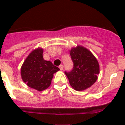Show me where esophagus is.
Here are the masks:
<instances>
[{"mask_svg":"<svg viewBox=\"0 0 125 125\" xmlns=\"http://www.w3.org/2000/svg\"><path fill=\"white\" fill-rule=\"evenodd\" d=\"M59 68L61 71H62L63 69V65H60L59 66Z\"/></svg>","mask_w":125,"mask_h":125,"instance_id":"1","label":"esophagus"}]
</instances>
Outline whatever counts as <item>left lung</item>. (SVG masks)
Returning <instances> with one entry per match:
<instances>
[{
	"instance_id": "obj_1",
	"label": "left lung",
	"mask_w": 125,
	"mask_h": 125,
	"mask_svg": "<svg viewBox=\"0 0 125 125\" xmlns=\"http://www.w3.org/2000/svg\"><path fill=\"white\" fill-rule=\"evenodd\" d=\"M74 67L70 72H65L71 86L77 91L88 88L96 82L100 72L99 64L91 51L81 46L70 51Z\"/></svg>"
}]
</instances>
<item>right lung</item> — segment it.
I'll use <instances>...</instances> for the list:
<instances>
[{"label": "right lung", "mask_w": 125, "mask_h": 125, "mask_svg": "<svg viewBox=\"0 0 125 125\" xmlns=\"http://www.w3.org/2000/svg\"><path fill=\"white\" fill-rule=\"evenodd\" d=\"M43 49L38 48L27 56L21 68V75L27 86L37 91L47 89L51 84L53 74L60 69L50 61L44 60Z\"/></svg>", "instance_id": "right-lung-1"}]
</instances>
